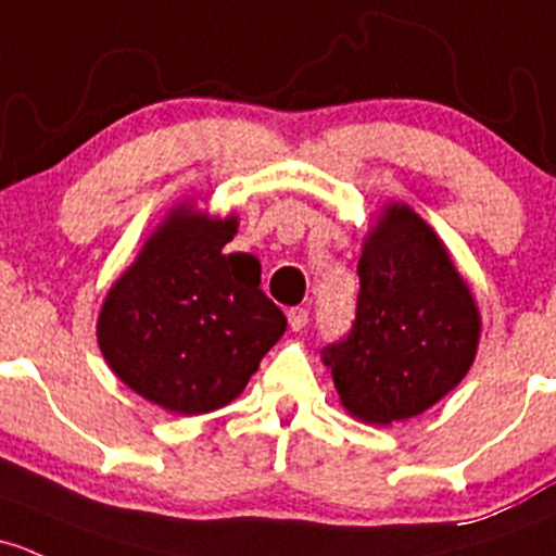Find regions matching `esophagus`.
<instances>
[{"instance_id":"esophagus-1","label":"esophagus","mask_w":556,"mask_h":556,"mask_svg":"<svg viewBox=\"0 0 556 556\" xmlns=\"http://www.w3.org/2000/svg\"><path fill=\"white\" fill-rule=\"evenodd\" d=\"M288 319H290V327H293V330H303V327L308 325V308H303V306L290 308Z\"/></svg>"}]
</instances>
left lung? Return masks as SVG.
<instances>
[{
  "label": "left lung",
  "instance_id": "left-lung-1",
  "mask_svg": "<svg viewBox=\"0 0 556 556\" xmlns=\"http://www.w3.org/2000/svg\"><path fill=\"white\" fill-rule=\"evenodd\" d=\"M356 319L323 349L338 396L365 424L429 410L464 381L479 343L469 285L434 229L407 204H386L365 237Z\"/></svg>",
  "mask_w": 556,
  "mask_h": 556
}]
</instances>
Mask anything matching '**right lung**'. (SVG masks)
<instances>
[{
	"mask_svg": "<svg viewBox=\"0 0 556 556\" xmlns=\"http://www.w3.org/2000/svg\"><path fill=\"white\" fill-rule=\"evenodd\" d=\"M233 233V215L178 204L98 314V346L119 381L180 416L229 405L288 327L261 290V263L224 253Z\"/></svg>",
	"mask_w": 556,
	"mask_h": 556,
	"instance_id": "obj_1",
	"label": "right lung"
}]
</instances>
